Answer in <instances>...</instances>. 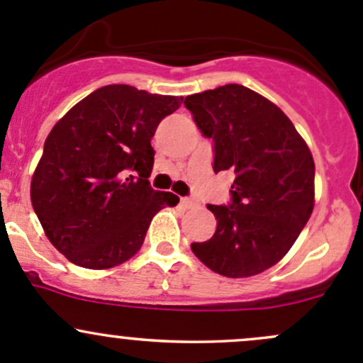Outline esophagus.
Returning a JSON list of instances; mask_svg holds the SVG:
<instances>
[{
	"mask_svg": "<svg viewBox=\"0 0 363 363\" xmlns=\"http://www.w3.org/2000/svg\"><path fill=\"white\" fill-rule=\"evenodd\" d=\"M181 205L184 208H191V207H195L196 202H195V200H191V199H181Z\"/></svg>",
	"mask_w": 363,
	"mask_h": 363,
	"instance_id": "1",
	"label": "esophagus"
}]
</instances>
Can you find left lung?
<instances>
[{
    "instance_id": "left-lung-1",
    "label": "left lung",
    "mask_w": 363,
    "mask_h": 363,
    "mask_svg": "<svg viewBox=\"0 0 363 363\" xmlns=\"http://www.w3.org/2000/svg\"><path fill=\"white\" fill-rule=\"evenodd\" d=\"M184 105L214 142L216 174H235L230 203L207 205L214 235L191 250L221 276H256L290 251L313 214V155L286 113L250 87L226 84Z\"/></svg>"
}]
</instances>
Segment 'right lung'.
<instances>
[{"mask_svg": "<svg viewBox=\"0 0 363 363\" xmlns=\"http://www.w3.org/2000/svg\"><path fill=\"white\" fill-rule=\"evenodd\" d=\"M182 96L112 84L93 91L52 128L31 179V203L57 251L84 269L130 259L163 207L179 199L149 186L161 119Z\"/></svg>", "mask_w": 363, "mask_h": 363, "instance_id": "add662e5", "label": "right lung"}]
</instances>
